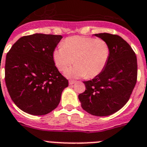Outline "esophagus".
Instances as JSON below:
<instances>
[{
  "label": "esophagus",
  "instance_id": "34e87169",
  "mask_svg": "<svg viewBox=\"0 0 147 147\" xmlns=\"http://www.w3.org/2000/svg\"><path fill=\"white\" fill-rule=\"evenodd\" d=\"M75 82H76V81H74V80H69V85H73Z\"/></svg>",
  "mask_w": 147,
  "mask_h": 147
}]
</instances>
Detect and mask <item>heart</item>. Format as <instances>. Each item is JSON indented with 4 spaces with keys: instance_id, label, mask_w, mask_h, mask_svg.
Masks as SVG:
<instances>
[{
    "instance_id": "obj_1",
    "label": "heart",
    "mask_w": 147,
    "mask_h": 147,
    "mask_svg": "<svg viewBox=\"0 0 147 147\" xmlns=\"http://www.w3.org/2000/svg\"><path fill=\"white\" fill-rule=\"evenodd\" d=\"M109 46L100 38L82 36L67 38L53 51V60L57 68L72 77L94 78L102 73L109 58Z\"/></svg>"
}]
</instances>
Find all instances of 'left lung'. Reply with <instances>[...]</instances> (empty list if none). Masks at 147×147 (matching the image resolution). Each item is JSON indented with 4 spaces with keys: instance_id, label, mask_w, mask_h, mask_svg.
Masks as SVG:
<instances>
[{
    "instance_id": "8db88e82",
    "label": "left lung",
    "mask_w": 147,
    "mask_h": 147,
    "mask_svg": "<svg viewBox=\"0 0 147 147\" xmlns=\"http://www.w3.org/2000/svg\"><path fill=\"white\" fill-rule=\"evenodd\" d=\"M106 41L110 54L102 73L84 81L86 91L79 95L81 106L95 116H109L123 107L129 100L138 76L135 53L120 36L110 33L95 34Z\"/></svg>"
}]
</instances>
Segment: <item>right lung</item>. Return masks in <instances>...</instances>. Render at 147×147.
<instances>
[{
    "mask_svg": "<svg viewBox=\"0 0 147 147\" xmlns=\"http://www.w3.org/2000/svg\"><path fill=\"white\" fill-rule=\"evenodd\" d=\"M61 38L41 33L25 36L7 53L6 86L14 103L24 112L47 115L58 106L61 92L68 86L53 56Z\"/></svg>",
    "mask_w": 147,
    "mask_h": 147,
    "instance_id": "1",
    "label": "right lung"
}]
</instances>
